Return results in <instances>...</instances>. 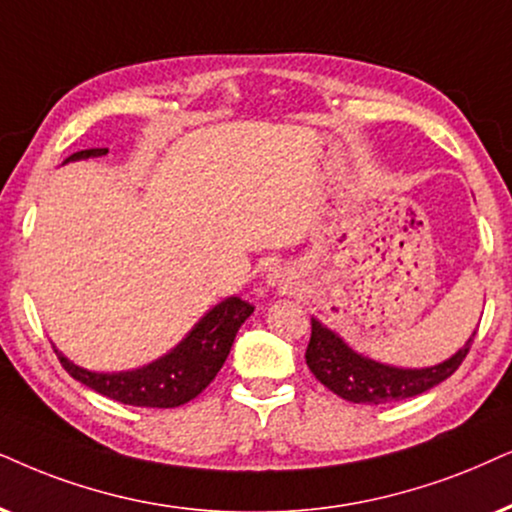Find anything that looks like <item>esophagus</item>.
<instances>
[{
  "instance_id": "34e87169",
  "label": "esophagus",
  "mask_w": 512,
  "mask_h": 512,
  "mask_svg": "<svg viewBox=\"0 0 512 512\" xmlns=\"http://www.w3.org/2000/svg\"><path fill=\"white\" fill-rule=\"evenodd\" d=\"M269 286H276V288L288 286L286 274H281V271H274V274H269Z\"/></svg>"
}]
</instances>
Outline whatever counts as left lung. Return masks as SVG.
<instances>
[{"label": "left lung", "mask_w": 512, "mask_h": 512, "mask_svg": "<svg viewBox=\"0 0 512 512\" xmlns=\"http://www.w3.org/2000/svg\"><path fill=\"white\" fill-rule=\"evenodd\" d=\"M475 333L454 357L442 364L430 368H397L354 352L338 333L323 326L319 319H312V338H309L304 359L316 380H321L338 397L352 404H387V401L409 399L428 392L430 387L454 375L456 368L463 364L465 354L470 352Z\"/></svg>", "instance_id": "obj_1"}]
</instances>
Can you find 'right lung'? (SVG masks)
I'll return each instance as SVG.
<instances>
[{"label": "right lung", "instance_id": "1", "mask_svg": "<svg viewBox=\"0 0 512 512\" xmlns=\"http://www.w3.org/2000/svg\"><path fill=\"white\" fill-rule=\"evenodd\" d=\"M108 148H87L66 158L84 160L101 158ZM255 312L250 302L241 297H226L191 328L189 335L170 349L165 357L151 361V364L134 368V371L120 373H96L77 366L54 347L66 371L80 380L82 385L92 387L94 392L111 397L120 404L146 406V409H174L186 404L208 387L219 368L229 357L231 345L243 321Z\"/></svg>", "mask_w": 512, "mask_h": 512}]
</instances>
